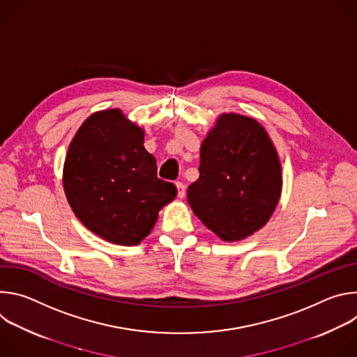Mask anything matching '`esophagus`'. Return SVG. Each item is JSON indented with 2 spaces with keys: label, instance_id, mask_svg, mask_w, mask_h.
Instances as JSON below:
<instances>
[{
  "label": "esophagus",
  "instance_id": "34e87169",
  "mask_svg": "<svg viewBox=\"0 0 357 357\" xmlns=\"http://www.w3.org/2000/svg\"><path fill=\"white\" fill-rule=\"evenodd\" d=\"M176 189H178V196L183 197L185 196V185L182 182H176Z\"/></svg>",
  "mask_w": 357,
  "mask_h": 357
}]
</instances>
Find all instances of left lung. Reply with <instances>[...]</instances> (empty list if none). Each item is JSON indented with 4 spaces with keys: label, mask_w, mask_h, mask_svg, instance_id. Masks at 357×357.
I'll return each instance as SVG.
<instances>
[{
    "label": "left lung",
    "mask_w": 357,
    "mask_h": 357,
    "mask_svg": "<svg viewBox=\"0 0 357 357\" xmlns=\"http://www.w3.org/2000/svg\"><path fill=\"white\" fill-rule=\"evenodd\" d=\"M199 178L188 188L193 213L225 241L260 230L281 195V164L266 130L223 114L200 146Z\"/></svg>",
    "instance_id": "obj_1"
}]
</instances>
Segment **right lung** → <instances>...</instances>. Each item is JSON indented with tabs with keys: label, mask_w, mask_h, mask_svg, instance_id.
Wrapping results in <instances>:
<instances>
[{
	"label": "right lung",
	"mask_w": 357,
	"mask_h": 357,
	"mask_svg": "<svg viewBox=\"0 0 357 357\" xmlns=\"http://www.w3.org/2000/svg\"><path fill=\"white\" fill-rule=\"evenodd\" d=\"M63 186L77 219L121 245L148 236L158 212L178 193L172 182L158 178L157 161L144 148V131L117 109L82 124L68 151Z\"/></svg>",
	"instance_id": "obj_1"
}]
</instances>
